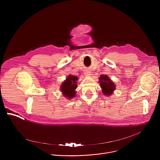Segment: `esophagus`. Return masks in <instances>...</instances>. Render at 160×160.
<instances>
[{
	"instance_id": "1",
	"label": "esophagus",
	"mask_w": 160,
	"mask_h": 160,
	"mask_svg": "<svg viewBox=\"0 0 160 160\" xmlns=\"http://www.w3.org/2000/svg\"><path fill=\"white\" fill-rule=\"evenodd\" d=\"M85 75H87V76H89V75H90V72L88 70H86V71L85 72Z\"/></svg>"
}]
</instances>
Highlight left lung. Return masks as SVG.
Masks as SVG:
<instances>
[{
	"mask_svg": "<svg viewBox=\"0 0 160 160\" xmlns=\"http://www.w3.org/2000/svg\"><path fill=\"white\" fill-rule=\"evenodd\" d=\"M100 86L102 89V93L106 96L111 95L115 89L114 83L106 75H101L99 77Z\"/></svg>",
	"mask_w": 160,
	"mask_h": 160,
	"instance_id": "1",
	"label": "left lung"
}]
</instances>
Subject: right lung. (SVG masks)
Listing matches in <instances>:
<instances>
[{"instance_id":"right-lung-1","label":"right lung","mask_w":160,"mask_h":160,"mask_svg":"<svg viewBox=\"0 0 160 160\" xmlns=\"http://www.w3.org/2000/svg\"><path fill=\"white\" fill-rule=\"evenodd\" d=\"M78 78L76 76L69 75L66 80L63 82L61 85V90L62 92L63 96L67 97L68 99L75 97L77 88V80Z\"/></svg>"}]
</instances>
